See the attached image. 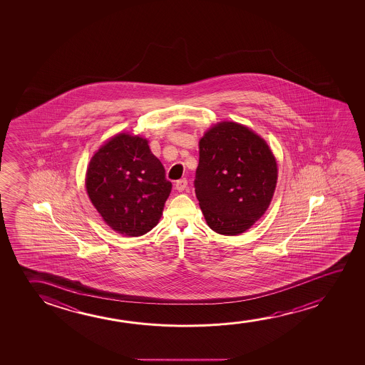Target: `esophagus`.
Segmentation results:
<instances>
[{
	"mask_svg": "<svg viewBox=\"0 0 365 365\" xmlns=\"http://www.w3.org/2000/svg\"><path fill=\"white\" fill-rule=\"evenodd\" d=\"M175 185V190H178V192H183L188 187V180H185V178H182V180H177Z\"/></svg>",
	"mask_w": 365,
	"mask_h": 365,
	"instance_id": "34e87169",
	"label": "esophagus"
}]
</instances>
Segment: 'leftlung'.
<instances>
[{
	"label": "left lung",
	"instance_id": "1",
	"mask_svg": "<svg viewBox=\"0 0 365 365\" xmlns=\"http://www.w3.org/2000/svg\"><path fill=\"white\" fill-rule=\"evenodd\" d=\"M277 162L263 138L235 122H222L200 140L195 190L210 230L237 235L269 205Z\"/></svg>",
	"mask_w": 365,
	"mask_h": 365
}]
</instances>
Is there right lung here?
<instances>
[{
  "label": "right lung",
  "mask_w": 365,
  "mask_h": 365,
  "mask_svg": "<svg viewBox=\"0 0 365 365\" xmlns=\"http://www.w3.org/2000/svg\"><path fill=\"white\" fill-rule=\"evenodd\" d=\"M86 188L92 205L118 233L138 237L160 222L172 183L148 140L115 135L91 160Z\"/></svg>",
  "instance_id": "add662e5"
}]
</instances>
